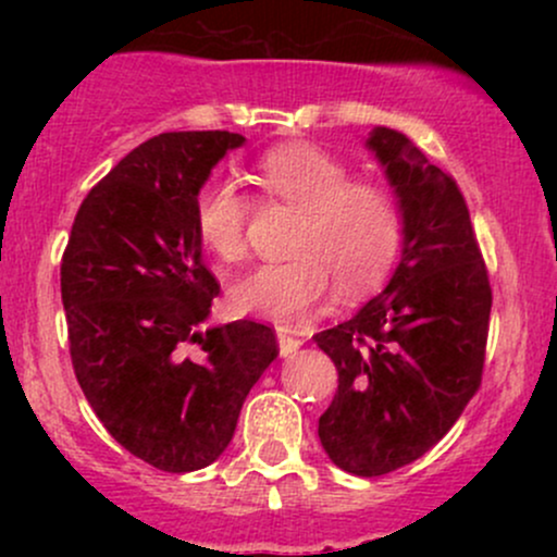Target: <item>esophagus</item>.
Returning <instances> with one entry per match:
<instances>
[{"label": "esophagus", "instance_id": "obj_1", "mask_svg": "<svg viewBox=\"0 0 557 557\" xmlns=\"http://www.w3.org/2000/svg\"><path fill=\"white\" fill-rule=\"evenodd\" d=\"M277 345H280V356H290V354H296L304 343H300L287 327H277Z\"/></svg>", "mask_w": 557, "mask_h": 557}]
</instances>
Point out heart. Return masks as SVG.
Instances as JSON below:
<instances>
[{
    "instance_id": "b5f03b06",
    "label": "heart",
    "mask_w": 557,
    "mask_h": 557,
    "mask_svg": "<svg viewBox=\"0 0 557 557\" xmlns=\"http://www.w3.org/2000/svg\"><path fill=\"white\" fill-rule=\"evenodd\" d=\"M253 181L272 201L298 209L293 259L261 264L230 287L243 314L296 322L324 304L332 280L361 293L387 272L400 243V214L382 183L354 181L348 164L311 144H285L259 157ZM251 203L240 185L212 181L196 196L198 240L222 261L246 257Z\"/></svg>"
}]
</instances>
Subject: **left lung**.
<instances>
[{"label":"left lung","instance_id":"8db88e82","mask_svg":"<svg viewBox=\"0 0 557 557\" xmlns=\"http://www.w3.org/2000/svg\"><path fill=\"white\" fill-rule=\"evenodd\" d=\"M367 149L398 198L403 248L380 296L314 335L337 369L319 440L348 474L382 476L437 445L474 398L492 290L456 181L393 127H374Z\"/></svg>","mask_w":557,"mask_h":557}]
</instances>
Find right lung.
Listing matches in <instances>:
<instances>
[{
	"label": "right lung",
	"mask_w": 557,
	"mask_h": 557,
	"mask_svg": "<svg viewBox=\"0 0 557 557\" xmlns=\"http://www.w3.org/2000/svg\"><path fill=\"white\" fill-rule=\"evenodd\" d=\"M240 133H162L83 198L60 283L70 359L107 432L170 474L225 453L243 400L277 359L267 324L201 330L220 296L201 261L198 190ZM199 354L190 357L187 345Z\"/></svg>",
	"instance_id": "add662e5"
}]
</instances>
